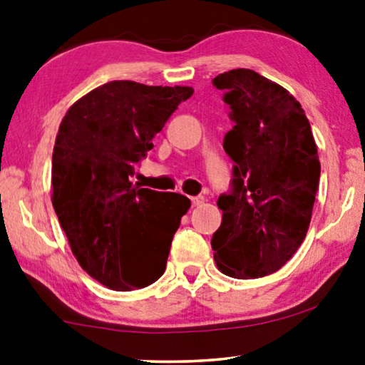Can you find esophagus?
<instances>
[{"mask_svg":"<svg viewBox=\"0 0 365 365\" xmlns=\"http://www.w3.org/2000/svg\"><path fill=\"white\" fill-rule=\"evenodd\" d=\"M191 202H192V206H201V204L204 202V197H202V196L191 197Z\"/></svg>","mask_w":365,"mask_h":365,"instance_id":"34e87169","label":"esophagus"}]
</instances>
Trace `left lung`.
<instances>
[{
	"instance_id": "left-lung-1",
	"label": "left lung",
	"mask_w": 365,
	"mask_h": 365,
	"mask_svg": "<svg viewBox=\"0 0 365 365\" xmlns=\"http://www.w3.org/2000/svg\"><path fill=\"white\" fill-rule=\"evenodd\" d=\"M212 84L234 121L222 144L234 161L232 191L217 199L214 261L229 277H264L306 237L321 178L317 146L301 103L277 83L241 68Z\"/></svg>"
}]
</instances>
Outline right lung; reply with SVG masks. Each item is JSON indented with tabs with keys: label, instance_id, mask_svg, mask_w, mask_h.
<instances>
[{
	"label": "right lung",
	"instance_id": "add662e5",
	"mask_svg": "<svg viewBox=\"0 0 365 365\" xmlns=\"http://www.w3.org/2000/svg\"><path fill=\"white\" fill-rule=\"evenodd\" d=\"M192 93L189 86L111 81L78 99L59 124L53 207L79 266L113 291L146 287L166 271L191 201L136 187L129 178Z\"/></svg>",
	"mask_w": 365,
	"mask_h": 365
}]
</instances>
